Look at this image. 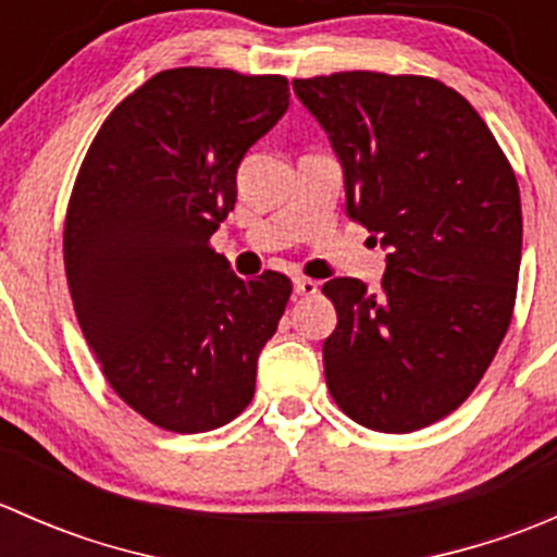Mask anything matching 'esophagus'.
I'll use <instances>...</instances> for the list:
<instances>
[{
    "label": "esophagus",
    "instance_id": "34e87169",
    "mask_svg": "<svg viewBox=\"0 0 557 557\" xmlns=\"http://www.w3.org/2000/svg\"><path fill=\"white\" fill-rule=\"evenodd\" d=\"M294 290L296 296H314L318 294V283L310 277H294Z\"/></svg>",
    "mask_w": 557,
    "mask_h": 557
}]
</instances>
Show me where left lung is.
<instances>
[{
	"instance_id": "left-lung-1",
	"label": "left lung",
	"mask_w": 557,
	"mask_h": 557,
	"mask_svg": "<svg viewBox=\"0 0 557 557\" xmlns=\"http://www.w3.org/2000/svg\"><path fill=\"white\" fill-rule=\"evenodd\" d=\"M345 172V210L385 247L383 288L334 277L325 385L383 434L436 423L469 398L509 329L522 212L507 156L434 77L334 72L294 81Z\"/></svg>"
}]
</instances>
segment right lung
Wrapping results in <instances>:
<instances>
[{
  "label": "right lung",
  "instance_id": "obj_1",
  "mask_svg": "<svg viewBox=\"0 0 557 557\" xmlns=\"http://www.w3.org/2000/svg\"><path fill=\"white\" fill-rule=\"evenodd\" d=\"M290 104L280 75L180 66L128 94L72 188L64 269L112 391L174 434L250 404L290 280H243L210 247L237 201L239 161Z\"/></svg>",
  "mask_w": 557,
  "mask_h": 557
}]
</instances>
